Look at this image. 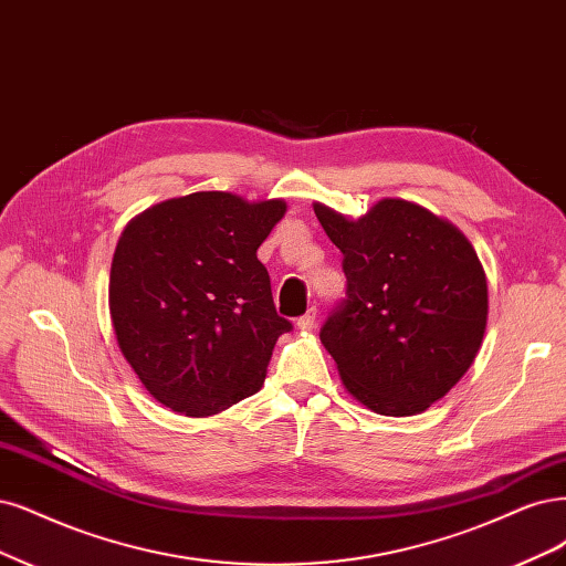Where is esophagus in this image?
<instances>
[{
    "mask_svg": "<svg viewBox=\"0 0 566 566\" xmlns=\"http://www.w3.org/2000/svg\"><path fill=\"white\" fill-rule=\"evenodd\" d=\"M314 325H316V311L314 308H308L302 318H297V327L304 329V333L314 329Z\"/></svg>",
    "mask_w": 566,
    "mask_h": 566,
    "instance_id": "esophagus-1",
    "label": "esophagus"
}]
</instances>
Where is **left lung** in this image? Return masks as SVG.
<instances>
[{
  "instance_id": "8db88e82",
  "label": "left lung",
  "mask_w": 566,
  "mask_h": 566,
  "mask_svg": "<svg viewBox=\"0 0 566 566\" xmlns=\"http://www.w3.org/2000/svg\"><path fill=\"white\" fill-rule=\"evenodd\" d=\"M314 212L348 281L321 329L344 388L384 417L426 412L482 346L490 290L473 243L405 199H381L358 220L318 201Z\"/></svg>"
}]
</instances>
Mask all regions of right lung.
Masks as SVG:
<instances>
[{
    "label": "right lung",
    "instance_id": "obj_1",
    "mask_svg": "<svg viewBox=\"0 0 566 566\" xmlns=\"http://www.w3.org/2000/svg\"><path fill=\"white\" fill-rule=\"evenodd\" d=\"M287 210L193 191L135 216L109 269V316L149 396L185 417H212L258 394L290 323L271 300L258 248Z\"/></svg>",
    "mask_w": 566,
    "mask_h": 566
}]
</instances>
